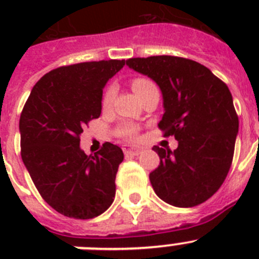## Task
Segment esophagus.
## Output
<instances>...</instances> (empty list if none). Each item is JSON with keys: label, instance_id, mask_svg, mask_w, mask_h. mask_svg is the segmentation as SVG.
<instances>
[{"label": "esophagus", "instance_id": "1", "mask_svg": "<svg viewBox=\"0 0 259 259\" xmlns=\"http://www.w3.org/2000/svg\"><path fill=\"white\" fill-rule=\"evenodd\" d=\"M123 150H124L125 155H139L141 152L140 148H135V146H124Z\"/></svg>", "mask_w": 259, "mask_h": 259}]
</instances>
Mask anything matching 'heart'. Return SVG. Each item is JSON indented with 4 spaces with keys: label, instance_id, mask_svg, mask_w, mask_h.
<instances>
[{
    "label": "heart",
    "instance_id": "1",
    "mask_svg": "<svg viewBox=\"0 0 259 259\" xmlns=\"http://www.w3.org/2000/svg\"><path fill=\"white\" fill-rule=\"evenodd\" d=\"M154 85L155 84L153 83V81H150V80L148 79H144V77H139V79H135L134 81H132V89H134L135 93H136L137 96L140 95V93H143L145 89ZM115 95H116L115 87H110V88L106 91V93H105L104 100H102V105H104V107H109L110 105L113 104ZM122 135L123 136L128 137V139H135V137L137 136V128L135 127L134 124L123 125Z\"/></svg>",
    "mask_w": 259,
    "mask_h": 259
}]
</instances>
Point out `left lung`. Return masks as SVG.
Returning <instances> with one entry per match:
<instances>
[{"mask_svg": "<svg viewBox=\"0 0 259 259\" xmlns=\"http://www.w3.org/2000/svg\"><path fill=\"white\" fill-rule=\"evenodd\" d=\"M127 66L154 80L163 97L158 127L175 136V150L154 146L159 166L149 179L158 197L176 207L209 200L232 163L239 118L230 89L196 61L174 56L130 58Z\"/></svg>", "mask_w": 259, "mask_h": 259, "instance_id": "left-lung-1", "label": "left lung"}]
</instances>
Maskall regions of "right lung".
Instances as JSON below:
<instances>
[{"mask_svg":"<svg viewBox=\"0 0 259 259\" xmlns=\"http://www.w3.org/2000/svg\"><path fill=\"white\" fill-rule=\"evenodd\" d=\"M124 65V59H110L52 70L32 88L20 114L23 163L41 197L68 218L98 217L115 197L122 149L105 143L87 155L80 135L101 115L102 89Z\"/></svg>","mask_w":259,"mask_h":259,"instance_id":"right-lung-1","label":"right lung"}]
</instances>
